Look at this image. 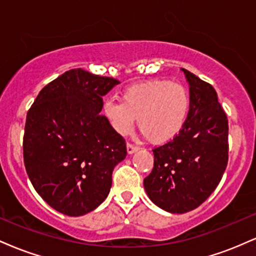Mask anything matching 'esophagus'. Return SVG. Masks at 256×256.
Here are the masks:
<instances>
[{"mask_svg": "<svg viewBox=\"0 0 256 256\" xmlns=\"http://www.w3.org/2000/svg\"><path fill=\"white\" fill-rule=\"evenodd\" d=\"M126 149H128V154H134V152H136L138 150V146L131 144V143H128V146H126Z\"/></svg>", "mask_w": 256, "mask_h": 256, "instance_id": "34e87169", "label": "esophagus"}]
</instances>
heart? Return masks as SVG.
<instances>
[{"label":"heart","mask_w":256,"mask_h":256,"mask_svg":"<svg viewBox=\"0 0 256 256\" xmlns=\"http://www.w3.org/2000/svg\"><path fill=\"white\" fill-rule=\"evenodd\" d=\"M190 110V96L182 84L149 80L126 88L122 102L107 100L104 113L114 131L126 136L137 126L152 143L161 144L180 132Z\"/></svg>","instance_id":"heart-1"}]
</instances>
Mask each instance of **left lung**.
Listing matches in <instances>:
<instances>
[{
  "mask_svg": "<svg viewBox=\"0 0 256 256\" xmlns=\"http://www.w3.org/2000/svg\"><path fill=\"white\" fill-rule=\"evenodd\" d=\"M190 110L180 132L155 148L154 167L143 182L148 198L170 213L198 208L222 180L228 158V122L210 84L186 70Z\"/></svg>",
  "mask_w": 256,
  "mask_h": 256,
  "instance_id": "left-lung-1",
  "label": "left lung"
}]
</instances>
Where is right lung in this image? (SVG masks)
I'll list each match as a JSON object with an SVG mask.
<instances>
[{"label":"right lung","mask_w":256,"mask_h":256,"mask_svg":"<svg viewBox=\"0 0 256 256\" xmlns=\"http://www.w3.org/2000/svg\"><path fill=\"white\" fill-rule=\"evenodd\" d=\"M119 80L70 70L40 90L28 112L24 162L34 190L52 208L80 216L110 194L125 140L100 112Z\"/></svg>","instance_id":"right-lung-1"}]
</instances>
